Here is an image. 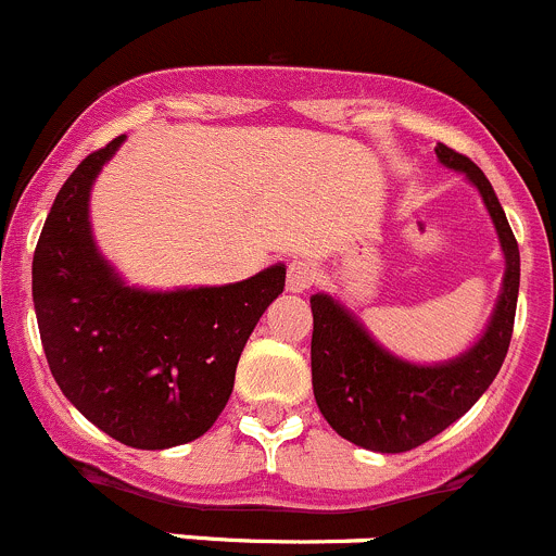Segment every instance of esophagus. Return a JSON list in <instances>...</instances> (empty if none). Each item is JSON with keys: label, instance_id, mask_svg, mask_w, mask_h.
Returning <instances> with one entry per match:
<instances>
[{"label": "esophagus", "instance_id": "1", "mask_svg": "<svg viewBox=\"0 0 556 556\" xmlns=\"http://www.w3.org/2000/svg\"><path fill=\"white\" fill-rule=\"evenodd\" d=\"M316 281V269L311 267L308 262H289V269H287V289L292 294H303L308 292L311 287H314Z\"/></svg>", "mask_w": 556, "mask_h": 556}]
</instances>
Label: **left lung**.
I'll return each mask as SVG.
<instances>
[{
    "mask_svg": "<svg viewBox=\"0 0 556 556\" xmlns=\"http://www.w3.org/2000/svg\"><path fill=\"white\" fill-rule=\"evenodd\" d=\"M437 161L464 174L494 224L505 273L483 332L442 363H415L390 352L363 319L327 292L311 294V382L332 431L374 453H406L467 415L505 363L519 300V245L494 188L469 157L437 144Z\"/></svg>",
    "mask_w": 556,
    "mask_h": 556,
    "instance_id": "8db88e82",
    "label": "left lung"
}]
</instances>
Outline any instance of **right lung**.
I'll return each instance as SVG.
<instances>
[{"label":"right lung","instance_id":"add662e5","mask_svg":"<svg viewBox=\"0 0 556 556\" xmlns=\"http://www.w3.org/2000/svg\"><path fill=\"white\" fill-rule=\"evenodd\" d=\"M125 144L78 163L56 193L31 258V300L51 374L89 422L139 451H166L213 428L240 354L287 283L269 264L224 287L144 289L100 253L92 185Z\"/></svg>","mask_w":556,"mask_h":556}]
</instances>
